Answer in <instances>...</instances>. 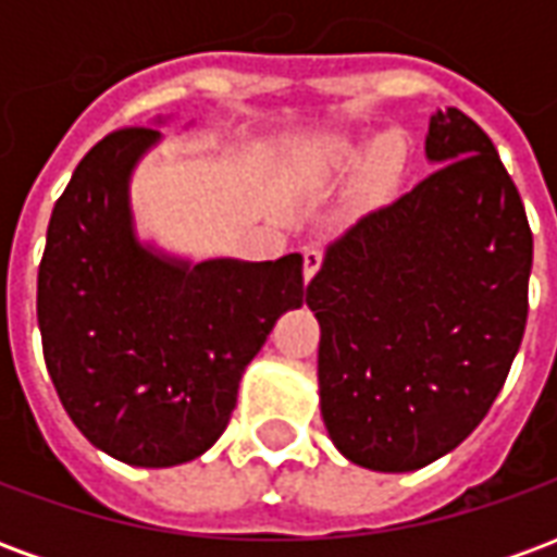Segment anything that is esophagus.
Listing matches in <instances>:
<instances>
[{"instance_id":"esophagus-1","label":"esophagus","mask_w":557,"mask_h":557,"mask_svg":"<svg viewBox=\"0 0 557 557\" xmlns=\"http://www.w3.org/2000/svg\"><path fill=\"white\" fill-rule=\"evenodd\" d=\"M322 265V250L319 247H304V280H310Z\"/></svg>"}]
</instances>
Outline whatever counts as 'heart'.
Returning a JSON list of instances; mask_svg holds the SVG:
<instances>
[{
    "instance_id": "1",
    "label": "heart",
    "mask_w": 557,
    "mask_h": 557,
    "mask_svg": "<svg viewBox=\"0 0 557 557\" xmlns=\"http://www.w3.org/2000/svg\"><path fill=\"white\" fill-rule=\"evenodd\" d=\"M382 151H385V154H394V151H397V146H394V143L387 139V143H382Z\"/></svg>"
}]
</instances>
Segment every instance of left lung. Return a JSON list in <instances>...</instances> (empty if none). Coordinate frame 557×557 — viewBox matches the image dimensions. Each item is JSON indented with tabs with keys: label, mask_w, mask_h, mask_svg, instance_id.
<instances>
[{
	"label": "left lung",
	"mask_w": 557,
	"mask_h": 557,
	"mask_svg": "<svg viewBox=\"0 0 557 557\" xmlns=\"http://www.w3.org/2000/svg\"><path fill=\"white\" fill-rule=\"evenodd\" d=\"M435 170L327 244L307 283L322 418L343 456L414 471L478 430L528 322L534 235L492 139L430 119Z\"/></svg>",
	"instance_id": "8db88e82"
}]
</instances>
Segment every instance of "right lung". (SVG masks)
Returning <instances> with one entry per match:
<instances>
[{"label":"right lung","mask_w":557,"mask_h":557,"mask_svg":"<svg viewBox=\"0 0 557 557\" xmlns=\"http://www.w3.org/2000/svg\"><path fill=\"white\" fill-rule=\"evenodd\" d=\"M160 134L119 127L55 199L38 265L47 373L67 418L127 466L190 462L218 442L271 327L304 301V259L187 268L139 247L127 175Z\"/></svg>","instance_id":"1"}]
</instances>
